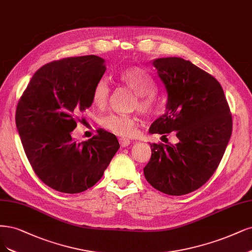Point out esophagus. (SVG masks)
<instances>
[{
  "mask_svg": "<svg viewBox=\"0 0 252 252\" xmlns=\"http://www.w3.org/2000/svg\"><path fill=\"white\" fill-rule=\"evenodd\" d=\"M119 143L122 147H127L128 145H130V140H128V138H125V137H120Z\"/></svg>",
  "mask_w": 252,
  "mask_h": 252,
  "instance_id": "esophagus-1",
  "label": "esophagus"
}]
</instances>
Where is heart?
Returning <instances> with one entry per match:
<instances>
[{"instance_id": "b5f03b06", "label": "heart", "mask_w": 252, "mask_h": 252, "mask_svg": "<svg viewBox=\"0 0 252 252\" xmlns=\"http://www.w3.org/2000/svg\"><path fill=\"white\" fill-rule=\"evenodd\" d=\"M120 81L135 93L133 107L146 115H150L158 108V98L152 93L153 82L149 75L138 66L123 68L118 75ZM110 96L108 82L101 78L94 84L92 93L93 104L98 108L106 105ZM101 125L108 131L120 136H131L137 128V120L132 115L110 114L101 120Z\"/></svg>"}]
</instances>
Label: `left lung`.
I'll return each instance as SVG.
<instances>
[{
    "label": "left lung",
    "instance_id": "1",
    "mask_svg": "<svg viewBox=\"0 0 252 252\" xmlns=\"http://www.w3.org/2000/svg\"><path fill=\"white\" fill-rule=\"evenodd\" d=\"M152 64L168 103L150 132L167 136L174 131L179 142L150 144L144 174L164 194L186 195L201 188L218 168L232 131L230 108L219 81L189 60L158 58Z\"/></svg>",
    "mask_w": 252,
    "mask_h": 252
}]
</instances>
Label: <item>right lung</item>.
<instances>
[{
  "label": "right lung",
  "instance_id": "add662e5",
  "mask_svg": "<svg viewBox=\"0 0 252 252\" xmlns=\"http://www.w3.org/2000/svg\"><path fill=\"white\" fill-rule=\"evenodd\" d=\"M105 71V60L96 55L54 60L35 72L17 102L15 123L26 156L37 177L58 192L77 194L96 185L120 147L117 136L101 128L82 143L72 137Z\"/></svg>",
  "mask_w": 252,
  "mask_h": 252
}]
</instances>
